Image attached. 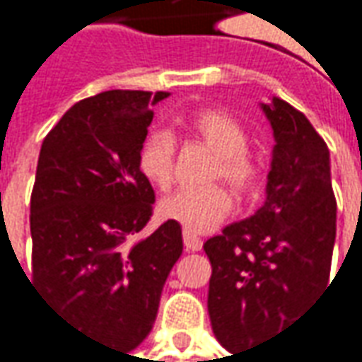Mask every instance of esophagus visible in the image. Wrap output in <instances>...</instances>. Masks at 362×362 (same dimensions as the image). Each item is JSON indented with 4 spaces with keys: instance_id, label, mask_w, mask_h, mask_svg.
I'll list each match as a JSON object with an SVG mask.
<instances>
[{
    "instance_id": "34e87169",
    "label": "esophagus",
    "mask_w": 362,
    "mask_h": 362,
    "mask_svg": "<svg viewBox=\"0 0 362 362\" xmlns=\"http://www.w3.org/2000/svg\"><path fill=\"white\" fill-rule=\"evenodd\" d=\"M182 238H184V246H186L188 252H198V250L202 248V240H200L198 236H194L192 232L184 230Z\"/></svg>"
}]
</instances>
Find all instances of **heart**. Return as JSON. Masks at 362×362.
I'll return each mask as SVG.
<instances>
[{"label":"heart","mask_w":362,"mask_h":362,"mask_svg":"<svg viewBox=\"0 0 362 362\" xmlns=\"http://www.w3.org/2000/svg\"><path fill=\"white\" fill-rule=\"evenodd\" d=\"M186 128L204 142L216 156V178H224L236 192H248L255 186L258 166L248 150V134L238 119L220 110H202L186 122ZM176 144L168 132H152L138 152V170L158 190H166L174 180ZM232 198L220 186L200 190H178L160 202V214L178 222L184 230L206 234L228 218Z\"/></svg>","instance_id":"b5f03b06"}]
</instances>
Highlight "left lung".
<instances>
[{"instance_id": "1", "label": "left lung", "mask_w": 362, "mask_h": 362, "mask_svg": "<svg viewBox=\"0 0 362 362\" xmlns=\"http://www.w3.org/2000/svg\"><path fill=\"white\" fill-rule=\"evenodd\" d=\"M258 106L274 136L267 200L204 244L212 264L208 315L230 353L270 341L327 288L337 236L325 140L281 98Z\"/></svg>"}]
</instances>
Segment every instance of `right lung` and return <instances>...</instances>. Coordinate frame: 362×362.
Returning a JSON list of instances; mask_svg holds the SVG:
<instances>
[{"mask_svg": "<svg viewBox=\"0 0 362 362\" xmlns=\"http://www.w3.org/2000/svg\"><path fill=\"white\" fill-rule=\"evenodd\" d=\"M166 92L110 90L69 107L45 136L32 192L33 286L59 317L122 353L150 334L182 255V228L150 222L138 152ZM30 281V279H28Z\"/></svg>", "mask_w": 362, "mask_h": 362, "instance_id": "add662e5", "label": "right lung"}]
</instances>
